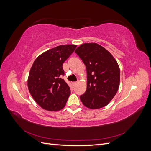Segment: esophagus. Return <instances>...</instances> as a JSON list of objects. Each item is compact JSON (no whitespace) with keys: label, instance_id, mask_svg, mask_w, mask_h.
<instances>
[{"label":"esophagus","instance_id":"esophagus-1","mask_svg":"<svg viewBox=\"0 0 151 151\" xmlns=\"http://www.w3.org/2000/svg\"><path fill=\"white\" fill-rule=\"evenodd\" d=\"M77 82H74V83H72V84H73V86H76V84H77Z\"/></svg>","mask_w":151,"mask_h":151}]
</instances>
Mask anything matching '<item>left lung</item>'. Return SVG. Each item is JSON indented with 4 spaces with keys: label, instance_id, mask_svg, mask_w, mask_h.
Here are the masks:
<instances>
[{
    "label": "left lung",
    "instance_id": "1",
    "mask_svg": "<svg viewBox=\"0 0 151 151\" xmlns=\"http://www.w3.org/2000/svg\"><path fill=\"white\" fill-rule=\"evenodd\" d=\"M75 53L87 70V89L80 96L82 103L91 109L106 106L119 88L120 72L117 62L107 50L94 43L82 44Z\"/></svg>",
    "mask_w": 151,
    "mask_h": 151
}]
</instances>
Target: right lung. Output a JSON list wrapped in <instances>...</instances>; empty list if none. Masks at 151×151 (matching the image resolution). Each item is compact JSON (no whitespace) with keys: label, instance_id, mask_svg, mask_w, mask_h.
<instances>
[{"label":"right lung","instance_id":"add662e5","mask_svg":"<svg viewBox=\"0 0 151 151\" xmlns=\"http://www.w3.org/2000/svg\"><path fill=\"white\" fill-rule=\"evenodd\" d=\"M77 45H60L41 54L33 63L28 87L35 101L45 109L55 111L65 107L70 89L62 79L63 63L74 52Z\"/></svg>","mask_w":151,"mask_h":151}]
</instances>
